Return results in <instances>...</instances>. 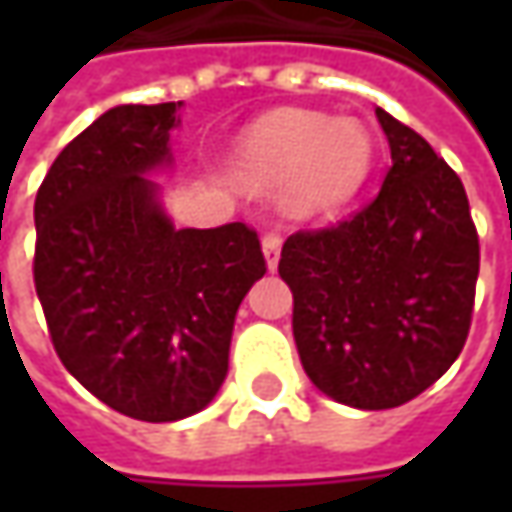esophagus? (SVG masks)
I'll list each match as a JSON object with an SVG mask.
<instances>
[{
    "mask_svg": "<svg viewBox=\"0 0 512 512\" xmlns=\"http://www.w3.org/2000/svg\"><path fill=\"white\" fill-rule=\"evenodd\" d=\"M262 250H265V262L270 270L279 265V253H282V233L279 230H267L262 236Z\"/></svg>",
    "mask_w": 512,
    "mask_h": 512,
    "instance_id": "obj_1",
    "label": "esophagus"
}]
</instances>
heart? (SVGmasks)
<instances>
[{
    "label": "heart",
    "mask_w": 512,
    "mask_h": 512,
    "mask_svg": "<svg viewBox=\"0 0 512 512\" xmlns=\"http://www.w3.org/2000/svg\"><path fill=\"white\" fill-rule=\"evenodd\" d=\"M242 168L256 179L299 176L310 205L350 199L373 168V139L353 119L290 110L262 122L242 145Z\"/></svg>",
    "instance_id": "obj_1"
}]
</instances>
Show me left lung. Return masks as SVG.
<instances>
[{"mask_svg":"<svg viewBox=\"0 0 512 512\" xmlns=\"http://www.w3.org/2000/svg\"><path fill=\"white\" fill-rule=\"evenodd\" d=\"M393 165L382 190L282 247L293 339L322 393L359 410L416 399L459 359L476 299L479 233L456 170L376 108Z\"/></svg>","mask_w":512,"mask_h":512,"instance_id":"8db88e82","label":"left lung"}]
</instances>
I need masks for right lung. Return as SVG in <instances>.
Segmentation results:
<instances>
[{"mask_svg":"<svg viewBox=\"0 0 512 512\" xmlns=\"http://www.w3.org/2000/svg\"><path fill=\"white\" fill-rule=\"evenodd\" d=\"M179 105L102 113L56 156L33 205V285L53 350L99 402L139 422L213 402L236 310L267 273L253 227L176 230L159 205L148 173L170 162Z\"/></svg>","mask_w":512,"mask_h":512,"instance_id":"1","label":"right lung"}]
</instances>
